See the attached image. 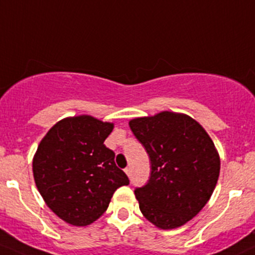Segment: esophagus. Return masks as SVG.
Segmentation results:
<instances>
[{
  "mask_svg": "<svg viewBox=\"0 0 255 255\" xmlns=\"http://www.w3.org/2000/svg\"><path fill=\"white\" fill-rule=\"evenodd\" d=\"M125 171H126V174H127L128 176L132 175V168H130V166H127V168L125 169Z\"/></svg>",
  "mask_w": 255,
  "mask_h": 255,
  "instance_id": "esophagus-1",
  "label": "esophagus"
}]
</instances>
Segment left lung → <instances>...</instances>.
Returning <instances> with one entry per match:
<instances>
[{
  "label": "left lung",
  "instance_id": "8db88e82",
  "mask_svg": "<svg viewBox=\"0 0 255 255\" xmlns=\"http://www.w3.org/2000/svg\"><path fill=\"white\" fill-rule=\"evenodd\" d=\"M150 159V177L134 190L143 216L161 230L189 222L207 204L220 175V156L202 126L164 111L129 121Z\"/></svg>",
  "mask_w": 255,
  "mask_h": 255
}]
</instances>
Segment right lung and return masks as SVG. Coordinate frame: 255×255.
<instances>
[{
  "label": "right lung",
  "instance_id": "add662e5",
  "mask_svg": "<svg viewBox=\"0 0 255 255\" xmlns=\"http://www.w3.org/2000/svg\"><path fill=\"white\" fill-rule=\"evenodd\" d=\"M113 123L91 116L64 118L49 129L33 158L35 185L48 207L73 226L104 215L113 192L129 184L104 142Z\"/></svg>",
  "mask_w": 255,
  "mask_h": 255
}]
</instances>
